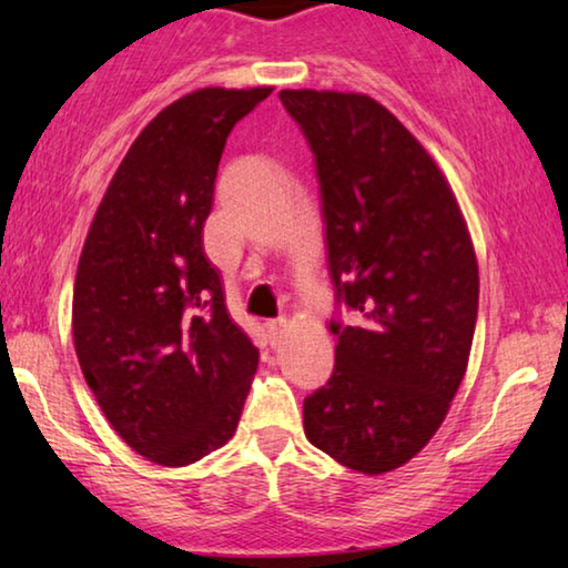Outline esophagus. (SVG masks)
Segmentation results:
<instances>
[{
  "label": "esophagus",
  "mask_w": 568,
  "mask_h": 568,
  "mask_svg": "<svg viewBox=\"0 0 568 568\" xmlns=\"http://www.w3.org/2000/svg\"><path fill=\"white\" fill-rule=\"evenodd\" d=\"M285 324H287L285 318H275V321H267V324H265V326H267V334H270V338H273V344L277 342V338H281Z\"/></svg>",
  "instance_id": "1"
}]
</instances>
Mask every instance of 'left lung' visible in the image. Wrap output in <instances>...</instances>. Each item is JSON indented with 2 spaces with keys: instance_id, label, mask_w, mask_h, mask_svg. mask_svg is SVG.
I'll return each instance as SVG.
<instances>
[{
  "instance_id": "1",
  "label": "left lung",
  "mask_w": 568,
  "mask_h": 568,
  "mask_svg": "<svg viewBox=\"0 0 568 568\" xmlns=\"http://www.w3.org/2000/svg\"><path fill=\"white\" fill-rule=\"evenodd\" d=\"M316 155L328 275L354 324L332 321V379L303 403L308 442L362 474L408 464L469 365L479 267L452 185L367 94L283 89Z\"/></svg>"
}]
</instances>
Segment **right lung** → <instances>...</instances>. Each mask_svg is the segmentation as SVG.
<instances>
[{"label":"right lung","instance_id":"right-lung-1","mask_svg":"<svg viewBox=\"0 0 568 568\" xmlns=\"http://www.w3.org/2000/svg\"><path fill=\"white\" fill-rule=\"evenodd\" d=\"M270 94L209 87L168 104L126 150L83 242L75 357L122 442L163 467L230 442L257 369L203 222L232 126Z\"/></svg>","mask_w":568,"mask_h":568}]
</instances>
